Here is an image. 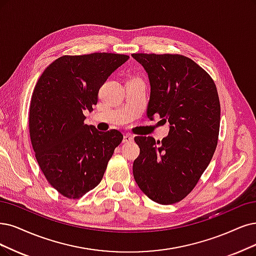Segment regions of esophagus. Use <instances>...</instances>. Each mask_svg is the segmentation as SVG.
<instances>
[{
    "instance_id": "34e87169",
    "label": "esophagus",
    "mask_w": 256,
    "mask_h": 256,
    "mask_svg": "<svg viewBox=\"0 0 256 256\" xmlns=\"http://www.w3.org/2000/svg\"><path fill=\"white\" fill-rule=\"evenodd\" d=\"M133 140H134V137L130 134H126L123 136V142H132Z\"/></svg>"
}]
</instances>
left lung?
Returning <instances> with one entry per match:
<instances>
[{
    "instance_id": "8db88e82",
    "label": "left lung",
    "mask_w": 256,
    "mask_h": 256,
    "mask_svg": "<svg viewBox=\"0 0 256 256\" xmlns=\"http://www.w3.org/2000/svg\"><path fill=\"white\" fill-rule=\"evenodd\" d=\"M150 85L148 118L159 115L170 123L162 141L137 136L140 154L134 178L150 200L172 204L191 193L209 166L217 146L220 104L216 85L188 56L172 54H133Z\"/></svg>"
}]
</instances>
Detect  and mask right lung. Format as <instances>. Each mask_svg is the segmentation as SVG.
I'll list each match as a JSON object with an SVG mask.
<instances>
[{
	"instance_id": "add662e5",
	"label": "right lung",
	"mask_w": 256,
	"mask_h": 256,
	"mask_svg": "<svg viewBox=\"0 0 256 256\" xmlns=\"http://www.w3.org/2000/svg\"><path fill=\"white\" fill-rule=\"evenodd\" d=\"M126 54L94 52L63 56L38 80L30 101V135L41 171L61 195L78 200L102 180L123 135L84 123L106 79Z\"/></svg>"
}]
</instances>
